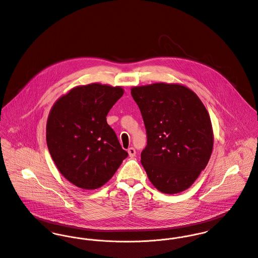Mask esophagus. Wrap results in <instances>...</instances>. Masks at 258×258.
<instances>
[{
  "label": "esophagus",
  "mask_w": 258,
  "mask_h": 258,
  "mask_svg": "<svg viewBox=\"0 0 258 258\" xmlns=\"http://www.w3.org/2000/svg\"><path fill=\"white\" fill-rule=\"evenodd\" d=\"M128 154H129V156H130L131 158H133V157L136 156V150L133 147H130L128 149Z\"/></svg>",
  "instance_id": "34e87169"
}]
</instances>
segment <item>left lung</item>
<instances>
[{
	"label": "left lung",
	"instance_id": "obj_1",
	"mask_svg": "<svg viewBox=\"0 0 258 258\" xmlns=\"http://www.w3.org/2000/svg\"><path fill=\"white\" fill-rule=\"evenodd\" d=\"M131 95L146 128L141 163L149 180L162 192L183 191L212 155L214 135L208 111L195 92L180 84L137 86Z\"/></svg>",
	"mask_w": 258,
	"mask_h": 258
}]
</instances>
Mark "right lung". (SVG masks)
Here are the masks:
<instances>
[{
  "instance_id": "obj_1",
  "label": "right lung",
  "mask_w": 258,
  "mask_h": 258,
  "mask_svg": "<svg viewBox=\"0 0 258 258\" xmlns=\"http://www.w3.org/2000/svg\"><path fill=\"white\" fill-rule=\"evenodd\" d=\"M122 95L121 87L92 83L72 89L50 110L48 151L62 176L80 188L107 183L128 157L106 121Z\"/></svg>"
}]
</instances>
